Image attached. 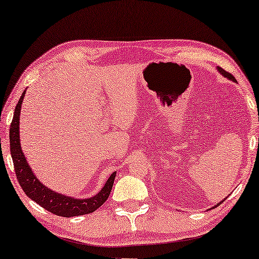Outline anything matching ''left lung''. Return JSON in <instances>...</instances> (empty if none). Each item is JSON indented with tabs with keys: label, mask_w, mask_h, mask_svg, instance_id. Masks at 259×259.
Here are the masks:
<instances>
[{
	"label": "left lung",
	"mask_w": 259,
	"mask_h": 259,
	"mask_svg": "<svg viewBox=\"0 0 259 259\" xmlns=\"http://www.w3.org/2000/svg\"><path fill=\"white\" fill-rule=\"evenodd\" d=\"M218 71L220 72V73H222L224 77H226L227 79H230V80H233V81H235V78L233 77V75L230 73V72H227V71H225L224 69H222V67H218ZM222 203V202H220ZM220 203H218V204H215L213 207H215V206H218V205H220Z\"/></svg>",
	"instance_id": "obj_1"
}]
</instances>
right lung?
<instances>
[{
  "label": "right lung",
  "instance_id": "obj_1",
  "mask_svg": "<svg viewBox=\"0 0 259 259\" xmlns=\"http://www.w3.org/2000/svg\"><path fill=\"white\" fill-rule=\"evenodd\" d=\"M23 92L22 96L16 105L14 118H12L10 125V151L12 162L16 172L17 180H18L20 187L23 188L25 194L36 202L49 212H52L59 217H74V215H82L94 212L95 210L103 204L108 200L110 193H111L116 172H113L107 181V184L102 188L99 194L94 197L86 198V200H77L65 195L53 192L52 189L47 188L37 178L33 175L31 167L25 159V156L22 151L19 143V116L22 110V103L25 96Z\"/></svg>",
  "mask_w": 259,
  "mask_h": 259
}]
</instances>
